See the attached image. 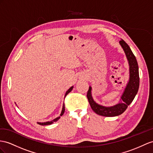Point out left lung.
<instances>
[{"instance_id": "1", "label": "left lung", "mask_w": 153, "mask_h": 153, "mask_svg": "<svg viewBox=\"0 0 153 153\" xmlns=\"http://www.w3.org/2000/svg\"><path fill=\"white\" fill-rule=\"evenodd\" d=\"M120 45L123 48L129 66V79L124 91L121 94L120 101L113 106L105 107L97 103L92 96V87H89L87 92V98L92 110L97 114L105 117L117 116L122 114L126 110L138 91L140 85L139 70L136 59L130 47L123 39L120 41Z\"/></svg>"}]
</instances>
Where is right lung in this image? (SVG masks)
Listing matches in <instances>:
<instances>
[{
    "label": "right lung",
    "mask_w": 153,
    "mask_h": 153,
    "mask_svg": "<svg viewBox=\"0 0 153 153\" xmlns=\"http://www.w3.org/2000/svg\"><path fill=\"white\" fill-rule=\"evenodd\" d=\"M73 86H72L71 87H70L67 91L66 92V93H65V97L66 96V95L68 94V93H70V92L72 91V90L73 89ZM16 104V103H15ZM65 103H63V105H62V111H61V114H60V116H62V115H63V114H64V112H65ZM60 116H59V117H56V118H55L54 120H53L52 121H46V122H42V123H41V122H37V123L38 124H39V125H51V124H52L54 121H57L60 118Z\"/></svg>",
    "instance_id": "obj_1"
}]
</instances>
